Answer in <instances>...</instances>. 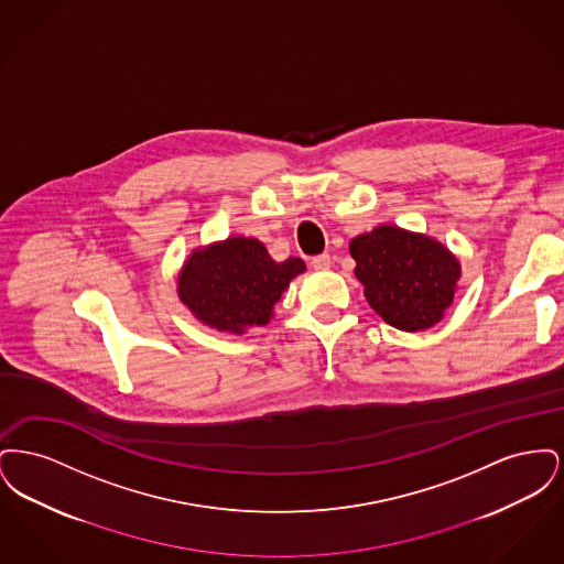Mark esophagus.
Masks as SVG:
<instances>
[{
    "label": "esophagus",
    "instance_id": "obj_1",
    "mask_svg": "<svg viewBox=\"0 0 564 564\" xmlns=\"http://www.w3.org/2000/svg\"><path fill=\"white\" fill-rule=\"evenodd\" d=\"M311 264H313V269L315 270H329V267H332V258H329V253H322V256H315V258L311 260Z\"/></svg>",
    "mask_w": 564,
    "mask_h": 564
}]
</instances>
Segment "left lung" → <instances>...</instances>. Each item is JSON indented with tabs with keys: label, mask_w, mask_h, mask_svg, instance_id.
I'll list each match as a JSON object with an SVG mask.
<instances>
[{
	"label": "left lung",
	"mask_w": 564,
	"mask_h": 564,
	"mask_svg": "<svg viewBox=\"0 0 564 564\" xmlns=\"http://www.w3.org/2000/svg\"><path fill=\"white\" fill-rule=\"evenodd\" d=\"M355 276L382 322L421 332L442 322L455 300L460 262L427 235L382 224L349 242Z\"/></svg>",
	"instance_id": "8db88e82"
}]
</instances>
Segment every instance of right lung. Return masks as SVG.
<instances>
[{"instance_id": "add662e5", "label": "right lung", "mask_w": 564, "mask_h": 564, "mask_svg": "<svg viewBox=\"0 0 564 564\" xmlns=\"http://www.w3.org/2000/svg\"><path fill=\"white\" fill-rule=\"evenodd\" d=\"M304 270L300 258L274 262L253 237H228L189 253L177 274V295L194 319L241 336L272 319L274 304Z\"/></svg>"}]
</instances>
